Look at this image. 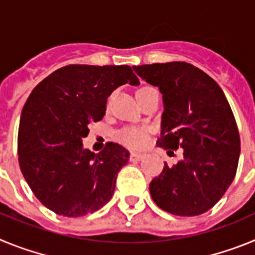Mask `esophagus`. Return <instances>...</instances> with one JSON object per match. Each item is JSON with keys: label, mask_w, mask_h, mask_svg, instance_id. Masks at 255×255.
<instances>
[{"label": "esophagus", "mask_w": 255, "mask_h": 255, "mask_svg": "<svg viewBox=\"0 0 255 255\" xmlns=\"http://www.w3.org/2000/svg\"><path fill=\"white\" fill-rule=\"evenodd\" d=\"M144 158V154H140V153H135L132 152L130 154V161H141Z\"/></svg>", "instance_id": "34e87169"}]
</instances>
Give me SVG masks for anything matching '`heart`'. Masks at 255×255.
<instances>
[{
    "instance_id": "1",
    "label": "heart",
    "mask_w": 255,
    "mask_h": 255,
    "mask_svg": "<svg viewBox=\"0 0 255 255\" xmlns=\"http://www.w3.org/2000/svg\"><path fill=\"white\" fill-rule=\"evenodd\" d=\"M119 139L129 147L140 148L147 141V134L138 128H125L119 132Z\"/></svg>"
}]
</instances>
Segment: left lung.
<instances>
[{"label": "left lung", "instance_id": "1", "mask_svg": "<svg viewBox=\"0 0 255 255\" xmlns=\"http://www.w3.org/2000/svg\"><path fill=\"white\" fill-rule=\"evenodd\" d=\"M162 94L161 138L164 149H184V158L152 180L154 203L176 216L202 215L231 185L240 157V136L220 85L188 62L132 66Z\"/></svg>", "mask_w": 255, "mask_h": 255}]
</instances>
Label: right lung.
<instances>
[{
	"instance_id": "add662e5",
	"label": "right lung",
	"mask_w": 255,
	"mask_h": 255,
	"mask_svg": "<svg viewBox=\"0 0 255 255\" xmlns=\"http://www.w3.org/2000/svg\"><path fill=\"white\" fill-rule=\"evenodd\" d=\"M139 85L128 65H67L33 89L20 117L21 172L39 202L65 217H80L111 199L130 153L108 143L98 154L83 145L89 125L102 120L108 96Z\"/></svg>"
}]
</instances>
